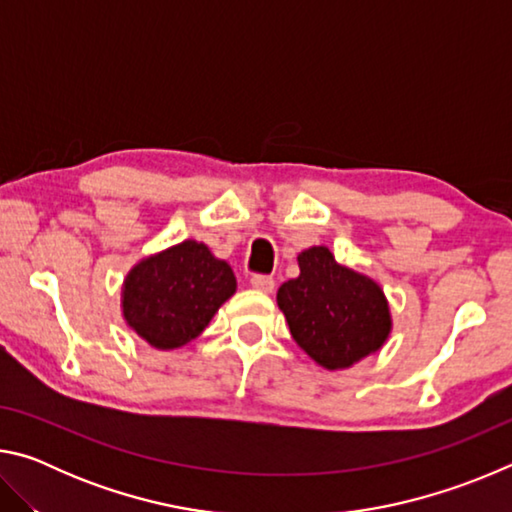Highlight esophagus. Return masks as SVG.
Listing matches in <instances>:
<instances>
[{"label": "esophagus", "mask_w": 512, "mask_h": 512, "mask_svg": "<svg viewBox=\"0 0 512 512\" xmlns=\"http://www.w3.org/2000/svg\"><path fill=\"white\" fill-rule=\"evenodd\" d=\"M250 287L257 289L259 293H273L275 280H273V277H268V275H253V277H250Z\"/></svg>", "instance_id": "1"}]
</instances>
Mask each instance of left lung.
I'll return each instance as SVG.
<instances>
[{
  "label": "left lung",
  "mask_w": 512,
  "mask_h": 512,
  "mask_svg": "<svg viewBox=\"0 0 512 512\" xmlns=\"http://www.w3.org/2000/svg\"><path fill=\"white\" fill-rule=\"evenodd\" d=\"M298 266L300 275L277 289V307L318 366L345 370L384 348L393 316L372 277L336 262L327 246L302 250Z\"/></svg>",
  "instance_id": "obj_1"
}]
</instances>
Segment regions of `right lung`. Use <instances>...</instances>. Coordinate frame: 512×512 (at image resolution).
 <instances>
[{
    "label": "right lung",
    "mask_w": 512,
    "mask_h": 512,
    "mask_svg": "<svg viewBox=\"0 0 512 512\" xmlns=\"http://www.w3.org/2000/svg\"><path fill=\"white\" fill-rule=\"evenodd\" d=\"M237 291L228 262L185 239L142 257L121 284V316L155 350L183 348Z\"/></svg>",
    "instance_id": "obj_1"
}]
</instances>
